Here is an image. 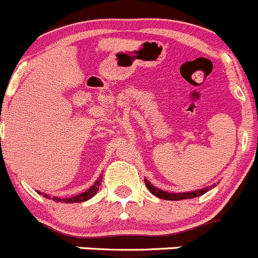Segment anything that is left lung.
I'll return each mask as SVG.
<instances>
[{"label":"left lung","mask_w":258,"mask_h":258,"mask_svg":"<svg viewBox=\"0 0 258 258\" xmlns=\"http://www.w3.org/2000/svg\"><path fill=\"white\" fill-rule=\"evenodd\" d=\"M144 181H145V185H147V187L149 188V191H150L153 195L158 196L159 199H164V200H171V201L186 200V199L198 198V196L204 195V194H206L208 191L211 190L212 187H215V185H211V186L199 188V190H194V191H187V192H168V191H164V190H160V188L155 187L153 184H150L147 179H144Z\"/></svg>","instance_id":"left-lung-1"}]
</instances>
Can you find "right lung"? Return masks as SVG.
Returning a JSON list of instances; mask_svg holds the SVG:
<instances>
[{"label": "right lung", "mask_w": 258, "mask_h": 258, "mask_svg": "<svg viewBox=\"0 0 258 258\" xmlns=\"http://www.w3.org/2000/svg\"><path fill=\"white\" fill-rule=\"evenodd\" d=\"M102 179H103V176H102V175H100V176L98 177V180H97V181H95L94 184H93L92 186H90V187L88 188V190H86V191H84V192H82V194H78V195H76V196H72V198L60 199V198H58V196H53V198H50L49 195H47V194H43V192H41V191H37V192H38V194H41V195H43L44 198L49 199V200H53V201H55V203H64V204L83 203V201H87V200H89L90 198H93V196H94L95 194L98 192V190H99V186H100V184H102Z\"/></svg>", "instance_id": "obj_1"}]
</instances>
